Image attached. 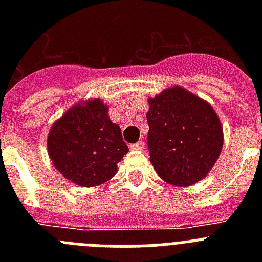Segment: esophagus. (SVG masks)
<instances>
[{"mask_svg": "<svg viewBox=\"0 0 262 262\" xmlns=\"http://www.w3.org/2000/svg\"><path fill=\"white\" fill-rule=\"evenodd\" d=\"M129 148H131L133 151H142L143 148H144V142H143V140H139L135 144L129 145Z\"/></svg>", "mask_w": 262, "mask_h": 262, "instance_id": "34e87169", "label": "esophagus"}]
</instances>
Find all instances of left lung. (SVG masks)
<instances>
[{"label":"left lung","mask_w":262,"mask_h":262,"mask_svg":"<svg viewBox=\"0 0 262 262\" xmlns=\"http://www.w3.org/2000/svg\"><path fill=\"white\" fill-rule=\"evenodd\" d=\"M148 149L160 178L174 186L209 174L223 148V128L210 103L181 86L148 99Z\"/></svg>","instance_id":"1"}]
</instances>
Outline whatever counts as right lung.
Instances as JSON below:
<instances>
[{
	"instance_id": "obj_1",
	"label": "right lung",
	"mask_w": 262,
	"mask_h": 262,
	"mask_svg": "<svg viewBox=\"0 0 262 262\" xmlns=\"http://www.w3.org/2000/svg\"><path fill=\"white\" fill-rule=\"evenodd\" d=\"M50 159L67 180L84 187L108 181L128 152L119 126L99 98L78 102L56 120L47 138Z\"/></svg>"
}]
</instances>
